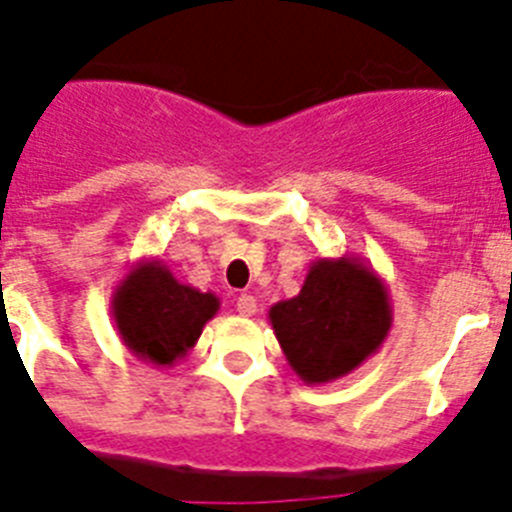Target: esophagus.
<instances>
[{"label":"esophagus","mask_w":512,"mask_h":512,"mask_svg":"<svg viewBox=\"0 0 512 512\" xmlns=\"http://www.w3.org/2000/svg\"><path fill=\"white\" fill-rule=\"evenodd\" d=\"M237 311L242 314V317H252L257 311V301L255 296H250V293H242L237 299Z\"/></svg>","instance_id":"1"}]
</instances>
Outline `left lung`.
<instances>
[{
  "label": "left lung",
  "mask_w": 512,
  "mask_h": 512,
  "mask_svg": "<svg viewBox=\"0 0 512 512\" xmlns=\"http://www.w3.org/2000/svg\"><path fill=\"white\" fill-rule=\"evenodd\" d=\"M268 319L288 366L304 384L348 376L391 330L389 288L361 257H319L299 296L270 306Z\"/></svg>",
  "instance_id": "8db88e82"
}]
</instances>
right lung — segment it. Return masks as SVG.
Wrapping results in <instances>:
<instances>
[{
  "label": "right lung",
  "mask_w": 512,
  "mask_h": 512,
  "mask_svg": "<svg viewBox=\"0 0 512 512\" xmlns=\"http://www.w3.org/2000/svg\"><path fill=\"white\" fill-rule=\"evenodd\" d=\"M221 301L180 283L162 260H139L115 286V330L139 361L170 368L193 348Z\"/></svg>",
  "instance_id": "1"
}]
</instances>
